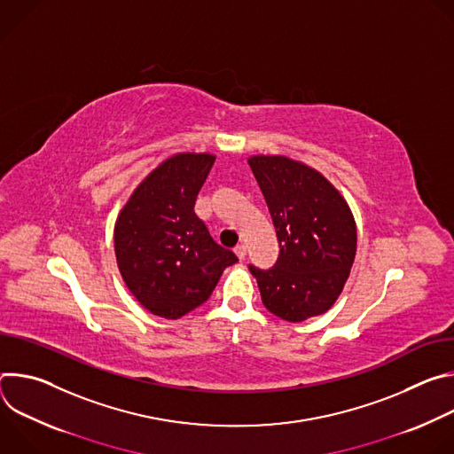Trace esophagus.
<instances>
[{
    "label": "esophagus",
    "mask_w": 454,
    "mask_h": 454,
    "mask_svg": "<svg viewBox=\"0 0 454 454\" xmlns=\"http://www.w3.org/2000/svg\"><path fill=\"white\" fill-rule=\"evenodd\" d=\"M235 254L240 258V261H244V258H246V246H244V244H239V246L235 247Z\"/></svg>",
    "instance_id": "obj_1"
}]
</instances>
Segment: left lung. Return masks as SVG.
Returning <instances> with one entry per match:
<instances>
[{
	"label": "left lung",
	"instance_id": "8db88e82",
	"mask_svg": "<svg viewBox=\"0 0 454 454\" xmlns=\"http://www.w3.org/2000/svg\"><path fill=\"white\" fill-rule=\"evenodd\" d=\"M280 253L273 268L249 264L262 303L296 323L333 307L356 256V223L340 192L316 170L284 156H253Z\"/></svg>",
	"mask_w": 454,
	"mask_h": 454
}]
</instances>
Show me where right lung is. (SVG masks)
<instances>
[{"label":"right lung","instance_id":"add662e5","mask_svg":"<svg viewBox=\"0 0 454 454\" xmlns=\"http://www.w3.org/2000/svg\"><path fill=\"white\" fill-rule=\"evenodd\" d=\"M214 161L210 154L168 158L140 183L116 221L123 282L160 317L177 319L205 303L223 271L239 261L193 212Z\"/></svg>","mask_w":454,"mask_h":454}]
</instances>
